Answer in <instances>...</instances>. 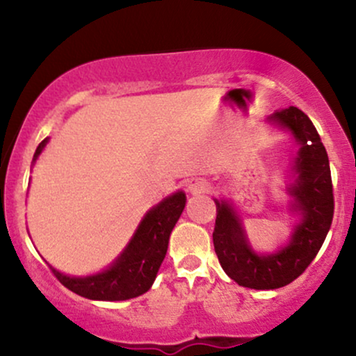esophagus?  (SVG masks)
I'll return each mask as SVG.
<instances>
[{
  "instance_id": "esophagus-1",
  "label": "esophagus",
  "mask_w": 356,
  "mask_h": 356,
  "mask_svg": "<svg viewBox=\"0 0 356 356\" xmlns=\"http://www.w3.org/2000/svg\"><path fill=\"white\" fill-rule=\"evenodd\" d=\"M207 187H209V182H207L206 179L195 177L189 182L187 189H189L191 194H202V192L207 191Z\"/></svg>"
}]
</instances>
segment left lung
<instances>
[{
  "label": "left lung",
  "mask_w": 356,
  "mask_h": 356,
  "mask_svg": "<svg viewBox=\"0 0 356 356\" xmlns=\"http://www.w3.org/2000/svg\"><path fill=\"white\" fill-rule=\"evenodd\" d=\"M269 124L288 130L300 144L293 164L295 182L288 186L289 211L300 216L289 243L271 254L256 252L249 244L243 220L234 206L214 199L216 254L226 275L251 289H276L295 281L320 251L333 220V186L330 161L313 122L300 108L276 110Z\"/></svg>",
  "instance_id": "obj_1"
}]
</instances>
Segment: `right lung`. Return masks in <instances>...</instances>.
Wrapping results in <instances>:
<instances>
[{
	"label": "right lung",
	"mask_w": 356,
	"mask_h": 356,
	"mask_svg": "<svg viewBox=\"0 0 356 356\" xmlns=\"http://www.w3.org/2000/svg\"><path fill=\"white\" fill-rule=\"evenodd\" d=\"M48 137L36 147L33 162L42 154ZM186 207V194L174 192L152 207L138 224L136 234L122 254L104 271L90 276H68L51 268L65 288L76 295L99 301H124L149 291L164 261L170 232Z\"/></svg>",
	"instance_id": "1"
}]
</instances>
